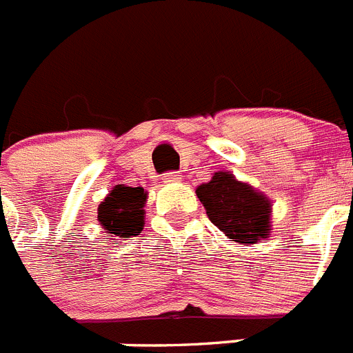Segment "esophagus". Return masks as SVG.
Listing matches in <instances>:
<instances>
[{"label":"esophagus","instance_id":"34e87169","mask_svg":"<svg viewBox=\"0 0 353 353\" xmlns=\"http://www.w3.org/2000/svg\"><path fill=\"white\" fill-rule=\"evenodd\" d=\"M163 182L164 183H176L182 182V174L179 171H170V173L163 174Z\"/></svg>","mask_w":353,"mask_h":353}]
</instances>
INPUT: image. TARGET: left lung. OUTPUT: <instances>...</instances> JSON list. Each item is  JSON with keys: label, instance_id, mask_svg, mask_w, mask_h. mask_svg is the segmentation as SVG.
Segmentation results:
<instances>
[{"label": "left lung", "instance_id": "8db88e82", "mask_svg": "<svg viewBox=\"0 0 353 353\" xmlns=\"http://www.w3.org/2000/svg\"><path fill=\"white\" fill-rule=\"evenodd\" d=\"M210 221L229 241L254 245L270 238L273 205L266 194L240 182L231 171H216L196 189Z\"/></svg>", "mask_w": 353, "mask_h": 353}]
</instances>
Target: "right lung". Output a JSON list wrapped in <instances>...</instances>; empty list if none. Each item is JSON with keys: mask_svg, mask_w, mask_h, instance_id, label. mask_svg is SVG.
Segmentation results:
<instances>
[{"mask_svg": "<svg viewBox=\"0 0 353 353\" xmlns=\"http://www.w3.org/2000/svg\"><path fill=\"white\" fill-rule=\"evenodd\" d=\"M147 198V190H143V187H128L121 183L106 194V198L98 206V222L108 240H125L143 231V208Z\"/></svg>", "mask_w": 353, "mask_h": 353, "instance_id": "add662e5", "label": "right lung"}]
</instances>
